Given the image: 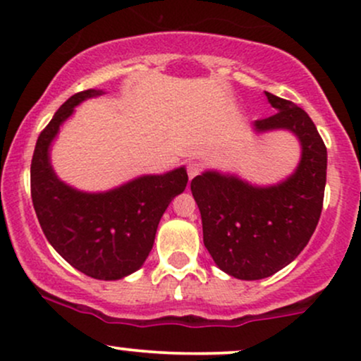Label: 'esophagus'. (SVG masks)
Segmentation results:
<instances>
[{"mask_svg": "<svg viewBox=\"0 0 361 361\" xmlns=\"http://www.w3.org/2000/svg\"><path fill=\"white\" fill-rule=\"evenodd\" d=\"M186 171H188V178L190 180H193L195 176L197 175H200V171H202V164H198V163H190L188 164V168H186Z\"/></svg>", "mask_w": 361, "mask_h": 361, "instance_id": "1", "label": "esophagus"}]
</instances>
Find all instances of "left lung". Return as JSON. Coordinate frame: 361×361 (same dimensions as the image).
Returning <instances> with one entry per match:
<instances>
[{"label":"left lung","mask_w":361,"mask_h":361,"mask_svg":"<svg viewBox=\"0 0 361 361\" xmlns=\"http://www.w3.org/2000/svg\"><path fill=\"white\" fill-rule=\"evenodd\" d=\"M264 94L276 114L256 120L252 130L295 135V171L275 185H252L214 169L192 180L205 247L222 271L239 280L267 279L292 263L316 231L324 200L327 151L316 126L300 106Z\"/></svg>","instance_id":"8db88e82"}]
</instances>
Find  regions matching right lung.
I'll use <instances>...</instances> for the list:
<instances>
[{
    "label": "right lung",
    "mask_w": 361,
    "mask_h": 361,
    "mask_svg": "<svg viewBox=\"0 0 361 361\" xmlns=\"http://www.w3.org/2000/svg\"><path fill=\"white\" fill-rule=\"evenodd\" d=\"M103 90L73 94L54 114L35 144L30 168L32 202L51 246L78 271L97 280H120L137 271L154 244L164 210L188 183L185 166L142 175L106 192H82L54 171L51 146L80 103Z\"/></svg>",
    "instance_id": "obj_1"
}]
</instances>
